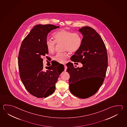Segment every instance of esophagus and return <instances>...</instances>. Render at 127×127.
I'll list each match as a JSON object with an SVG mask.
<instances>
[{"mask_svg":"<svg viewBox=\"0 0 127 127\" xmlns=\"http://www.w3.org/2000/svg\"><path fill=\"white\" fill-rule=\"evenodd\" d=\"M64 67H65V71H66V70L67 69V66L66 65H64Z\"/></svg>","mask_w":127,"mask_h":127,"instance_id":"esophagus-1","label":"esophagus"}]
</instances>
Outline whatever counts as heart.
I'll list each match as a JSON object with an SVG mask.
<instances>
[{"label":"heart","mask_w":127,"mask_h":127,"mask_svg":"<svg viewBox=\"0 0 127 127\" xmlns=\"http://www.w3.org/2000/svg\"><path fill=\"white\" fill-rule=\"evenodd\" d=\"M53 36L54 40L48 38L46 39V46L49 53L54 52L56 43H63V50L69 51L70 53L76 52L81 46L82 37L79 33L61 30L54 32ZM68 57V55L66 52L58 53L54 57L53 59L60 63H65Z\"/></svg>","instance_id":"b5f03b06"}]
</instances>
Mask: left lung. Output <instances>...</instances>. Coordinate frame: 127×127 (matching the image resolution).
Masks as SVG:
<instances>
[{"mask_svg": "<svg viewBox=\"0 0 127 127\" xmlns=\"http://www.w3.org/2000/svg\"><path fill=\"white\" fill-rule=\"evenodd\" d=\"M79 31L83 35L82 45L70 59L74 62H81L83 66L76 68L70 62L66 65V71L70 75L69 89L71 94L85 99L96 94L103 84L107 68V53L102 39L94 29L84 27ZM89 77H97L98 83L89 90L83 91L79 81Z\"/></svg>", "mask_w": 127, "mask_h": 127, "instance_id": "left-lung-1", "label": "left lung"}]
</instances>
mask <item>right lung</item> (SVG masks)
Here are the masks:
<instances>
[{
	"instance_id": "obj_1",
	"label": "right lung",
	"mask_w": 127,
	"mask_h": 127,
	"mask_svg": "<svg viewBox=\"0 0 127 127\" xmlns=\"http://www.w3.org/2000/svg\"><path fill=\"white\" fill-rule=\"evenodd\" d=\"M58 26L37 25L33 27L22 42L18 55L20 76L24 86L32 95L46 97L54 92L55 84L63 65H52L43 69V56L48 54L45 44L48 33Z\"/></svg>"
}]
</instances>
